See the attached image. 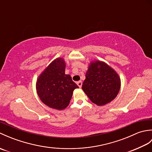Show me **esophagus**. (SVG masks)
Segmentation results:
<instances>
[{
  "mask_svg": "<svg viewBox=\"0 0 152 152\" xmlns=\"http://www.w3.org/2000/svg\"><path fill=\"white\" fill-rule=\"evenodd\" d=\"M77 85L78 86V87H79L80 88H81L82 86V81H78V82H77Z\"/></svg>",
  "mask_w": 152,
  "mask_h": 152,
  "instance_id": "1",
  "label": "esophagus"
}]
</instances>
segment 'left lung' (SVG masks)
<instances>
[{
	"instance_id": "left-lung-1",
	"label": "left lung",
	"mask_w": 152,
	"mask_h": 152,
	"mask_svg": "<svg viewBox=\"0 0 152 152\" xmlns=\"http://www.w3.org/2000/svg\"><path fill=\"white\" fill-rule=\"evenodd\" d=\"M120 85L118 74L105 63L96 61L89 66L82 89L92 102L102 106L116 97Z\"/></svg>"
}]
</instances>
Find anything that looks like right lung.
I'll use <instances>...</instances> for the list:
<instances>
[{"instance_id":"obj_1","label":"right lung","mask_w":152,"mask_h":152,"mask_svg":"<svg viewBox=\"0 0 152 152\" xmlns=\"http://www.w3.org/2000/svg\"><path fill=\"white\" fill-rule=\"evenodd\" d=\"M79 87L71 76L65 74V63L57 58L40 74L37 83V90L45 104L57 110H63L69 104L73 91Z\"/></svg>"}]
</instances>
